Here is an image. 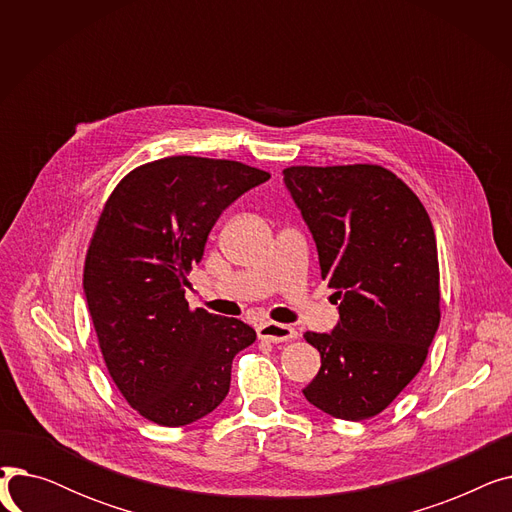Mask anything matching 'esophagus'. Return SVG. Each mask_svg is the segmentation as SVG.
Here are the masks:
<instances>
[{"label": "esophagus", "mask_w": 512, "mask_h": 512, "mask_svg": "<svg viewBox=\"0 0 512 512\" xmlns=\"http://www.w3.org/2000/svg\"><path fill=\"white\" fill-rule=\"evenodd\" d=\"M257 336L261 340H270V342H288L297 338L299 334L290 326L276 324V321H265V324L257 326Z\"/></svg>", "instance_id": "esophagus-1"}]
</instances>
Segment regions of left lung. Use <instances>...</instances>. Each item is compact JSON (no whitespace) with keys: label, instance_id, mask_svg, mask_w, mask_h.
I'll list each match as a JSON object with an SVG mask.
<instances>
[{"label":"left lung","instance_id":"8db88e82","mask_svg":"<svg viewBox=\"0 0 512 512\" xmlns=\"http://www.w3.org/2000/svg\"><path fill=\"white\" fill-rule=\"evenodd\" d=\"M282 174L340 315L330 334L305 332L321 367L303 394L336 419H369L419 373L440 326L432 220L382 166H292Z\"/></svg>","mask_w":512,"mask_h":512}]
</instances>
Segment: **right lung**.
Segmentation results:
<instances>
[{
  "label": "right lung",
  "instance_id": "obj_1",
  "mask_svg": "<svg viewBox=\"0 0 512 512\" xmlns=\"http://www.w3.org/2000/svg\"><path fill=\"white\" fill-rule=\"evenodd\" d=\"M270 174L228 159L176 155L132 170L107 199L85 259L83 288L103 361L145 419L188 425L226 398L232 359L251 326L184 299L222 211Z\"/></svg>",
  "mask_w": 512,
  "mask_h": 512
}]
</instances>
